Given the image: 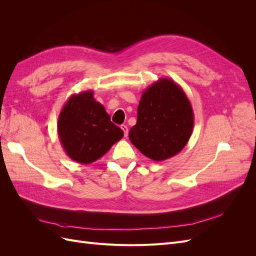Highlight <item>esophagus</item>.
Returning <instances> with one entry per match:
<instances>
[{"label": "esophagus", "instance_id": "obj_1", "mask_svg": "<svg viewBox=\"0 0 256 256\" xmlns=\"http://www.w3.org/2000/svg\"><path fill=\"white\" fill-rule=\"evenodd\" d=\"M120 128L124 131V136L127 138V136H128V127H127V125H122Z\"/></svg>", "mask_w": 256, "mask_h": 256}]
</instances>
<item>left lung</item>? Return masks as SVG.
<instances>
[{"mask_svg": "<svg viewBox=\"0 0 256 256\" xmlns=\"http://www.w3.org/2000/svg\"><path fill=\"white\" fill-rule=\"evenodd\" d=\"M193 126L194 115L184 90L173 80L161 78L143 92L129 140L144 156L164 161L182 152Z\"/></svg>", "mask_w": 256, "mask_h": 256, "instance_id": "8db88e82", "label": "left lung"}]
</instances>
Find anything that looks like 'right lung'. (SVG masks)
<instances>
[{
	"label": "right lung",
	"mask_w": 256,
	"mask_h": 256,
	"mask_svg": "<svg viewBox=\"0 0 256 256\" xmlns=\"http://www.w3.org/2000/svg\"><path fill=\"white\" fill-rule=\"evenodd\" d=\"M58 134L67 156L81 164L102 158L124 136L92 90L69 97L58 115Z\"/></svg>",
	"instance_id": "right-lung-1"
}]
</instances>
